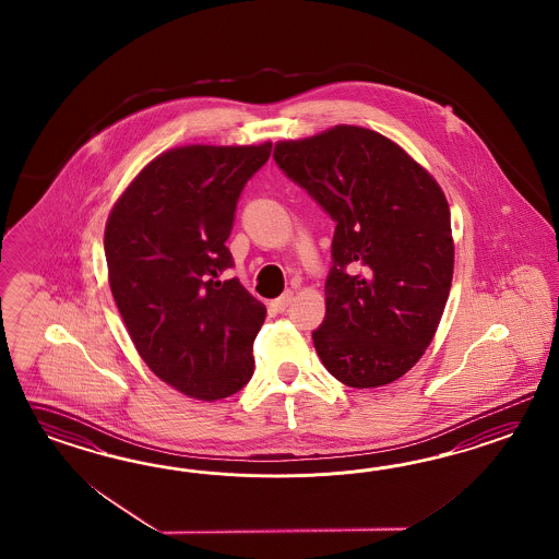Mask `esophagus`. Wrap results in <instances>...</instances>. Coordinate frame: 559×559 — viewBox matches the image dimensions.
Listing matches in <instances>:
<instances>
[{"mask_svg": "<svg viewBox=\"0 0 559 559\" xmlns=\"http://www.w3.org/2000/svg\"><path fill=\"white\" fill-rule=\"evenodd\" d=\"M290 301H293V293L287 290V293H283L278 299H274V301H272V311H276V313H283V311L287 309L288 305H290Z\"/></svg>", "mask_w": 559, "mask_h": 559, "instance_id": "1", "label": "esophagus"}]
</instances>
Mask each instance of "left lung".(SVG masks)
I'll return each instance as SVG.
<instances>
[{
    "mask_svg": "<svg viewBox=\"0 0 559 559\" xmlns=\"http://www.w3.org/2000/svg\"><path fill=\"white\" fill-rule=\"evenodd\" d=\"M274 162L336 223L313 332L323 367L348 388L388 385L420 360L449 299L455 248L442 190L362 127L276 143Z\"/></svg>",
    "mask_w": 559,
    "mask_h": 559,
    "instance_id": "obj_1",
    "label": "left lung"
}]
</instances>
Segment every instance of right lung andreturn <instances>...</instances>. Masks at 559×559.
<instances>
[{
	"instance_id": "right-lung-1",
	"label": "right lung",
	"mask_w": 559,
	"mask_h": 559,
	"mask_svg": "<svg viewBox=\"0 0 559 559\" xmlns=\"http://www.w3.org/2000/svg\"><path fill=\"white\" fill-rule=\"evenodd\" d=\"M272 143L162 153L122 192L104 231L110 290L136 353L188 397L215 402L254 372L266 307L237 278L225 246L237 201Z\"/></svg>"
}]
</instances>
